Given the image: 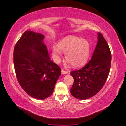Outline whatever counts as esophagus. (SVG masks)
<instances>
[{
    "instance_id": "1",
    "label": "esophagus",
    "mask_w": 126,
    "mask_h": 126,
    "mask_svg": "<svg viewBox=\"0 0 126 126\" xmlns=\"http://www.w3.org/2000/svg\"><path fill=\"white\" fill-rule=\"evenodd\" d=\"M62 74H63V75H66V74H68V72L67 71H65L64 70H62Z\"/></svg>"
}]
</instances>
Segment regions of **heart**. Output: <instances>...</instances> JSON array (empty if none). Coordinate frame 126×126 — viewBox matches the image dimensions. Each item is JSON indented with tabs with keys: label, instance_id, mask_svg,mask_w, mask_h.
Returning <instances> with one entry per match:
<instances>
[{
	"label": "heart",
	"instance_id": "1",
	"mask_svg": "<svg viewBox=\"0 0 126 126\" xmlns=\"http://www.w3.org/2000/svg\"><path fill=\"white\" fill-rule=\"evenodd\" d=\"M62 51L66 52V60L72 66L80 67L84 64L89 58L90 44L85 39L68 36L60 40L58 45H54L52 47V55L55 63L60 62Z\"/></svg>",
	"mask_w": 126,
	"mask_h": 126
}]
</instances>
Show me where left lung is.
I'll list each match as a JSON object with an SVG mask.
<instances>
[{"label": "left lung", "mask_w": 126, "mask_h": 126, "mask_svg": "<svg viewBox=\"0 0 126 126\" xmlns=\"http://www.w3.org/2000/svg\"><path fill=\"white\" fill-rule=\"evenodd\" d=\"M111 55L108 45L100 33H98V42L91 59L86 65L72 71L74 79L70 89L72 96L85 100L96 95L104 86L108 76Z\"/></svg>", "instance_id": "8db88e82"}]
</instances>
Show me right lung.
I'll return each instance as SVG.
<instances>
[{"mask_svg":"<svg viewBox=\"0 0 126 126\" xmlns=\"http://www.w3.org/2000/svg\"><path fill=\"white\" fill-rule=\"evenodd\" d=\"M44 36L26 31L14 50V65L22 88L30 96L44 100L52 94L61 75L59 67L51 60Z\"/></svg>","mask_w":126,"mask_h":126,"instance_id":"right-lung-1","label":"right lung"}]
</instances>
